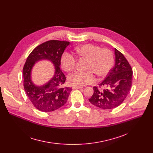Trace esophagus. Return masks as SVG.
I'll return each instance as SVG.
<instances>
[{
	"instance_id": "34e87169",
	"label": "esophagus",
	"mask_w": 153,
	"mask_h": 153,
	"mask_svg": "<svg viewBox=\"0 0 153 153\" xmlns=\"http://www.w3.org/2000/svg\"><path fill=\"white\" fill-rule=\"evenodd\" d=\"M82 86H72V89L73 90H75V89H81L82 88Z\"/></svg>"
}]
</instances>
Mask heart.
Instances as JSON below:
<instances>
[{
	"instance_id": "heart-1",
	"label": "heart",
	"mask_w": 153,
	"mask_h": 153,
	"mask_svg": "<svg viewBox=\"0 0 153 153\" xmlns=\"http://www.w3.org/2000/svg\"><path fill=\"white\" fill-rule=\"evenodd\" d=\"M74 53L80 57L87 59L86 71H76L68 77L69 83L80 86L92 83L95 76L103 77L112 68L114 62L113 52L108 48H103L91 43L82 45L74 49ZM62 68L67 72L73 70L76 65V59L70 53H64L60 59Z\"/></svg>"
}]
</instances>
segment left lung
<instances>
[{
  "label": "left lung",
  "mask_w": 153,
  "mask_h": 153,
  "mask_svg": "<svg viewBox=\"0 0 153 153\" xmlns=\"http://www.w3.org/2000/svg\"><path fill=\"white\" fill-rule=\"evenodd\" d=\"M115 56V66L99 87H93L94 93L89 99L91 104L103 110L113 109L122 103L132 85L131 67L123 54L116 48Z\"/></svg>",
  "instance_id": "obj_1"
}]
</instances>
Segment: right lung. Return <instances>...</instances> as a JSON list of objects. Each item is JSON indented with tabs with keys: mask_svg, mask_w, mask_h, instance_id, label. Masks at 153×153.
Segmentation results:
<instances>
[{
	"mask_svg": "<svg viewBox=\"0 0 153 153\" xmlns=\"http://www.w3.org/2000/svg\"><path fill=\"white\" fill-rule=\"evenodd\" d=\"M70 42L51 40L36 47L27 59L23 68L24 87L33 106L43 112L55 111L67 103L72 89L64 88L66 77L62 72L60 59ZM42 59L50 60L56 68L53 77L45 85L36 86L30 80L31 70L36 61Z\"/></svg>",
	"mask_w": 153,
	"mask_h": 153,
	"instance_id": "obj_1",
	"label": "right lung"
}]
</instances>
